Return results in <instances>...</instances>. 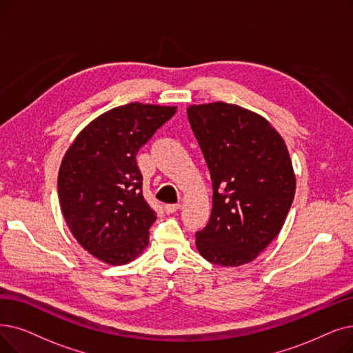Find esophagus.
I'll use <instances>...</instances> for the list:
<instances>
[{
  "instance_id": "34e87169",
  "label": "esophagus",
  "mask_w": 353,
  "mask_h": 353,
  "mask_svg": "<svg viewBox=\"0 0 353 353\" xmlns=\"http://www.w3.org/2000/svg\"><path fill=\"white\" fill-rule=\"evenodd\" d=\"M180 209V205L179 203H168V205H164V212L165 213H174Z\"/></svg>"
}]
</instances>
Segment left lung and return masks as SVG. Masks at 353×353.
Listing matches in <instances>:
<instances>
[{"instance_id":"1","label":"left lung","mask_w":353,"mask_h":353,"mask_svg":"<svg viewBox=\"0 0 353 353\" xmlns=\"http://www.w3.org/2000/svg\"><path fill=\"white\" fill-rule=\"evenodd\" d=\"M188 118L212 179V213L196 232L209 263H251L279 235L296 193L287 147L270 122L238 105H192Z\"/></svg>"}]
</instances>
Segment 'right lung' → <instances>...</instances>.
<instances>
[{
    "label": "right lung",
    "mask_w": 353,
    "mask_h": 353,
    "mask_svg": "<svg viewBox=\"0 0 353 353\" xmlns=\"http://www.w3.org/2000/svg\"><path fill=\"white\" fill-rule=\"evenodd\" d=\"M176 111L140 102L118 106L92 121L65 154L60 208L76 241L103 263L127 264L148 245L157 213L144 199L137 152Z\"/></svg>",
    "instance_id": "obj_1"
}]
</instances>
